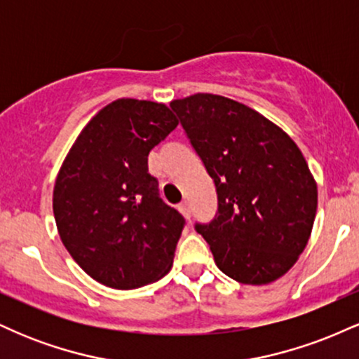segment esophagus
Returning a JSON list of instances; mask_svg holds the SVG:
<instances>
[{
    "mask_svg": "<svg viewBox=\"0 0 359 359\" xmlns=\"http://www.w3.org/2000/svg\"><path fill=\"white\" fill-rule=\"evenodd\" d=\"M179 211L182 212L184 216L187 217V219H189V217H191V205H189L187 201H184V203L179 204Z\"/></svg>",
    "mask_w": 359,
    "mask_h": 359,
    "instance_id": "esophagus-1",
    "label": "esophagus"
}]
</instances>
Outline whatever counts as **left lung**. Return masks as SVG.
Masks as SVG:
<instances>
[{
    "mask_svg": "<svg viewBox=\"0 0 359 359\" xmlns=\"http://www.w3.org/2000/svg\"><path fill=\"white\" fill-rule=\"evenodd\" d=\"M216 185L217 212L196 224L222 273L246 285L285 275L307 246L317 184L302 151L258 111L217 94L170 102Z\"/></svg>",
    "mask_w": 359,
    "mask_h": 359,
    "instance_id": "left-lung-1",
    "label": "left lung"
}]
</instances>
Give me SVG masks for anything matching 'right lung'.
Returning a JSON list of instances; mask_svg holds the SVG:
<instances>
[{"label": "right lung", "mask_w": 359, "mask_h": 359, "mask_svg": "<svg viewBox=\"0 0 359 359\" xmlns=\"http://www.w3.org/2000/svg\"><path fill=\"white\" fill-rule=\"evenodd\" d=\"M177 125L162 102L116 100L84 126L62 163L53 187L57 231L102 285L131 290L172 269L184 217L160 199L148 154Z\"/></svg>", "instance_id": "obj_1"}]
</instances>
